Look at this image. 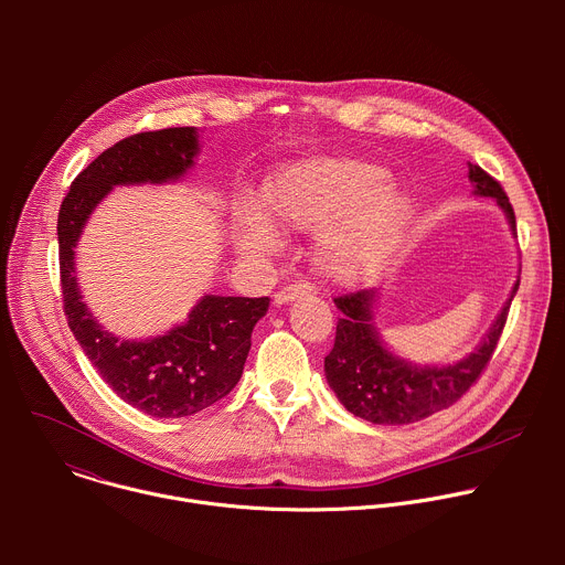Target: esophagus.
I'll use <instances>...</instances> for the list:
<instances>
[{
  "instance_id": "34e87169",
  "label": "esophagus",
  "mask_w": 565,
  "mask_h": 565,
  "mask_svg": "<svg viewBox=\"0 0 565 565\" xmlns=\"http://www.w3.org/2000/svg\"><path fill=\"white\" fill-rule=\"evenodd\" d=\"M315 290V286L310 281H292V284H286L277 295H275V303H288L297 297H303V295H310Z\"/></svg>"
}]
</instances>
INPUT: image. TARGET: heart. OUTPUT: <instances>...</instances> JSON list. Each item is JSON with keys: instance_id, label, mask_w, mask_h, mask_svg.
Segmentation results:
<instances>
[{"instance_id": "obj_1", "label": "heart", "mask_w": 565, "mask_h": 565, "mask_svg": "<svg viewBox=\"0 0 565 565\" xmlns=\"http://www.w3.org/2000/svg\"><path fill=\"white\" fill-rule=\"evenodd\" d=\"M384 168L349 158H319L284 170L266 190V216L290 230H315L335 218L319 238V259L349 277L380 262L409 216V201L388 188ZM238 248L268 255L279 248L275 230L259 216L238 223Z\"/></svg>"}]
</instances>
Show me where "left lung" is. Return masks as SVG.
Segmentation results:
<instances>
[{
	"instance_id": "obj_1",
	"label": "left lung",
	"mask_w": 565,
	"mask_h": 565,
	"mask_svg": "<svg viewBox=\"0 0 565 565\" xmlns=\"http://www.w3.org/2000/svg\"><path fill=\"white\" fill-rule=\"evenodd\" d=\"M469 181L473 183L476 194L497 199L516 230V216L501 183L478 166H469ZM516 290L519 279L512 297ZM512 297L473 353L454 366L431 369L412 366L393 358L382 347L371 324L375 290L340 295L333 299L342 310V317L338 319L335 344L324 358L329 384L353 416L373 425H409L429 418L436 412L449 409L476 384L480 373L490 364L505 329Z\"/></svg>"
}]
</instances>
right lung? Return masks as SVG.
I'll use <instances>...</instances> for the list:
<instances>
[{
    "instance_id": "obj_1",
    "label": "right lung",
    "mask_w": 565,
    "mask_h": 565,
    "mask_svg": "<svg viewBox=\"0 0 565 565\" xmlns=\"http://www.w3.org/2000/svg\"><path fill=\"white\" fill-rule=\"evenodd\" d=\"M196 151L194 127L122 138L73 179L57 214L60 281L68 329L116 395L153 418L199 414L236 386L253 329L266 315L270 297L205 295L183 327L142 342L120 340L103 331L79 297L73 248L92 210L114 185L179 179L194 166Z\"/></svg>"
}]
</instances>
